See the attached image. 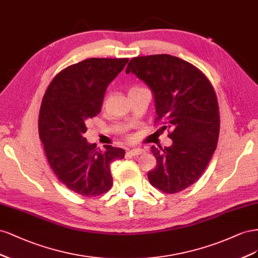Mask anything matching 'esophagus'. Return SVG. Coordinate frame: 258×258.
<instances>
[{"instance_id":"obj_1","label":"esophagus","mask_w":258,"mask_h":258,"mask_svg":"<svg viewBox=\"0 0 258 258\" xmlns=\"http://www.w3.org/2000/svg\"><path fill=\"white\" fill-rule=\"evenodd\" d=\"M145 152V150L144 149H142V148H132L130 151H128V153L130 154H132V156H139V154H143Z\"/></svg>"}]
</instances>
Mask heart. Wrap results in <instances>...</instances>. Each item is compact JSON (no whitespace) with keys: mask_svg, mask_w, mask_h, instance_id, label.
Returning a JSON list of instances; mask_svg holds the SVG:
<instances>
[{"mask_svg":"<svg viewBox=\"0 0 258 258\" xmlns=\"http://www.w3.org/2000/svg\"><path fill=\"white\" fill-rule=\"evenodd\" d=\"M134 88H138V87H134ZM134 88H132V90H134Z\"/></svg>","mask_w":258,"mask_h":258,"instance_id":"b5f03b06","label":"heart"}]
</instances>
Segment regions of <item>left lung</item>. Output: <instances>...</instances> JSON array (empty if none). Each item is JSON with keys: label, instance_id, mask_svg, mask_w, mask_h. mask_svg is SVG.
<instances>
[{"label": "left lung", "instance_id": "1", "mask_svg": "<svg viewBox=\"0 0 258 258\" xmlns=\"http://www.w3.org/2000/svg\"><path fill=\"white\" fill-rule=\"evenodd\" d=\"M125 72L149 86L156 123L171 130V147H151L157 166L148 179L165 194H177L201 177L217 147L220 120L214 88L194 64L167 54L134 57Z\"/></svg>", "mask_w": 258, "mask_h": 258}]
</instances>
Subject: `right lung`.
<instances>
[{
  "mask_svg": "<svg viewBox=\"0 0 258 258\" xmlns=\"http://www.w3.org/2000/svg\"><path fill=\"white\" fill-rule=\"evenodd\" d=\"M128 58H88L61 70L44 94L39 134L51 170L63 185L84 197L100 196L112 187L110 163L125 151L88 144L86 123L101 110L110 82Z\"/></svg>",
  "mask_w": 258,
  "mask_h": 258,
  "instance_id": "obj_1",
  "label": "right lung"
}]
</instances>
